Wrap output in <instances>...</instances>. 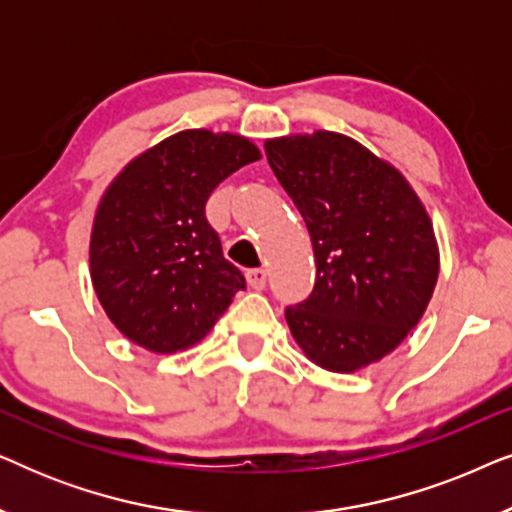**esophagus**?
Wrapping results in <instances>:
<instances>
[{
	"label": "esophagus",
	"instance_id": "1",
	"mask_svg": "<svg viewBox=\"0 0 512 512\" xmlns=\"http://www.w3.org/2000/svg\"><path fill=\"white\" fill-rule=\"evenodd\" d=\"M247 282H249L251 289L261 291V289H265V282H268V272H265L263 268L247 270Z\"/></svg>",
	"mask_w": 512,
	"mask_h": 512
}]
</instances>
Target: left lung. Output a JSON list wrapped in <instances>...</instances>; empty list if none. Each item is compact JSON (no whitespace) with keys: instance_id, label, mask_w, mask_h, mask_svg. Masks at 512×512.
<instances>
[{"instance_id":"8db88e82","label":"left lung","mask_w":512,"mask_h":512,"mask_svg":"<svg viewBox=\"0 0 512 512\" xmlns=\"http://www.w3.org/2000/svg\"><path fill=\"white\" fill-rule=\"evenodd\" d=\"M279 184L310 230L314 289L286 307L300 349L354 373L401 345L429 305L438 244L429 214L396 167L338 132L265 142Z\"/></svg>"}]
</instances>
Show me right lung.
<instances>
[{"instance_id":"add662e5","label":"right lung","mask_w":512,"mask_h":512,"mask_svg":"<svg viewBox=\"0 0 512 512\" xmlns=\"http://www.w3.org/2000/svg\"><path fill=\"white\" fill-rule=\"evenodd\" d=\"M258 158L240 135L184 130L111 181L90 235V277L107 317L135 345L156 354L195 345L244 289L205 205Z\"/></svg>"}]
</instances>
